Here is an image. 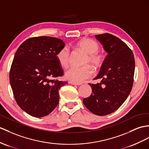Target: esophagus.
I'll return each mask as SVG.
<instances>
[{
  "label": "esophagus",
  "mask_w": 149,
  "mask_h": 149,
  "mask_svg": "<svg viewBox=\"0 0 149 149\" xmlns=\"http://www.w3.org/2000/svg\"><path fill=\"white\" fill-rule=\"evenodd\" d=\"M70 83L71 84H72V85H81L82 83H74V82H72V81H71L70 82Z\"/></svg>",
  "instance_id": "34e87169"
}]
</instances>
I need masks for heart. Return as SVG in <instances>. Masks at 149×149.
<instances>
[{"instance_id":"b5f03b06","label":"heart","mask_w":149,"mask_h":149,"mask_svg":"<svg viewBox=\"0 0 149 149\" xmlns=\"http://www.w3.org/2000/svg\"><path fill=\"white\" fill-rule=\"evenodd\" d=\"M76 49L86 53L85 64H92L95 68L102 66L104 57L99 53L100 45L97 42L90 38H84L78 41L75 45ZM56 59L61 67L67 68L70 63L71 50L64 46L61 48L56 54ZM93 70L91 66L86 65L82 67H72L66 72V78L72 82L80 83L92 77Z\"/></svg>"}]
</instances>
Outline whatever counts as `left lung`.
<instances>
[{"mask_svg":"<svg viewBox=\"0 0 149 149\" xmlns=\"http://www.w3.org/2000/svg\"><path fill=\"white\" fill-rule=\"evenodd\" d=\"M95 38L108 53L90 97L83 99L86 107L94 114L106 116L116 111L131 92L135 72V58L126 43L109 33L96 35Z\"/></svg>","mask_w":149,"mask_h":149,"instance_id":"obj_1","label":"left lung"}]
</instances>
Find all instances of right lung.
<instances>
[{
	"label": "right lung",
	"instance_id": "obj_1",
	"mask_svg": "<svg viewBox=\"0 0 149 149\" xmlns=\"http://www.w3.org/2000/svg\"><path fill=\"white\" fill-rule=\"evenodd\" d=\"M64 45L61 39L43 36L27 39L16 52L10 83L17 105L32 116H45L59 104V90L68 82L53 78L64 75L56 56Z\"/></svg>",
	"mask_w": 149,
	"mask_h": 149
}]
</instances>
